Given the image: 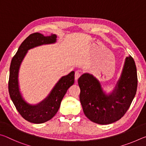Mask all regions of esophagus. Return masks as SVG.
Wrapping results in <instances>:
<instances>
[{"mask_svg": "<svg viewBox=\"0 0 146 146\" xmlns=\"http://www.w3.org/2000/svg\"><path fill=\"white\" fill-rule=\"evenodd\" d=\"M81 75V73L80 71H75V80H77L78 78L80 77V76Z\"/></svg>", "mask_w": 146, "mask_h": 146, "instance_id": "1", "label": "esophagus"}]
</instances>
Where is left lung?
I'll return each mask as SVG.
<instances>
[{
	"label": "left lung",
	"instance_id": "8db88e82",
	"mask_svg": "<svg viewBox=\"0 0 146 146\" xmlns=\"http://www.w3.org/2000/svg\"><path fill=\"white\" fill-rule=\"evenodd\" d=\"M80 101L85 115L98 124H110L120 120L136 95L137 73L131 56L125 59L122 73L115 88L107 94L100 81L90 73H84L78 78Z\"/></svg>",
	"mask_w": 146,
	"mask_h": 146
}]
</instances>
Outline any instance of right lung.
Instances as JSON below:
<instances>
[{"label":"right lung","instance_id":"right-lung-1","mask_svg":"<svg viewBox=\"0 0 146 146\" xmlns=\"http://www.w3.org/2000/svg\"><path fill=\"white\" fill-rule=\"evenodd\" d=\"M56 37V35L44 36L39 33L31 34L21 44L11 60L8 82L9 95L20 115L29 122L42 123L51 119L57 113L61 101L68 88L75 82V72L73 71L61 77L48 97L35 105L27 102L20 91L19 69L29 49L44 44L55 43Z\"/></svg>","mask_w":146,"mask_h":146}]
</instances>
